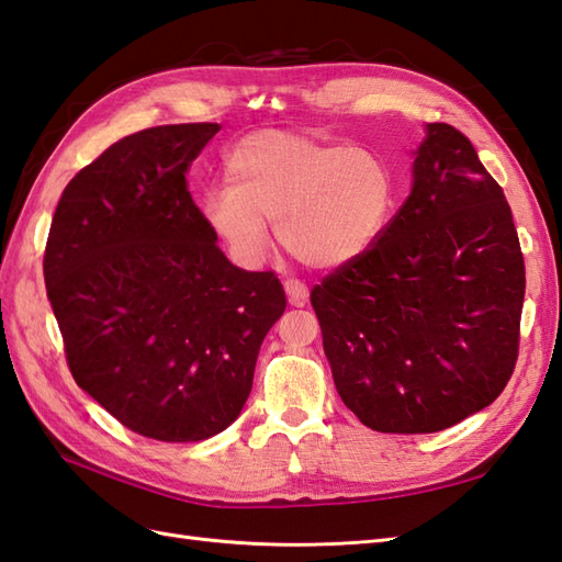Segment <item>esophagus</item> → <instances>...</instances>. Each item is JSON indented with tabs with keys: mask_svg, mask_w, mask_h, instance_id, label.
<instances>
[{
	"mask_svg": "<svg viewBox=\"0 0 562 562\" xmlns=\"http://www.w3.org/2000/svg\"><path fill=\"white\" fill-rule=\"evenodd\" d=\"M284 292H288V300L292 306H304L308 300V288L296 278H288L284 280Z\"/></svg>",
	"mask_w": 562,
	"mask_h": 562,
	"instance_id": "34e87169",
	"label": "esophagus"
}]
</instances>
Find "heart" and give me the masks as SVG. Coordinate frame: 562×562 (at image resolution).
Segmentation results:
<instances>
[{"label":"heart","mask_w":562,"mask_h":562,"mask_svg":"<svg viewBox=\"0 0 562 562\" xmlns=\"http://www.w3.org/2000/svg\"><path fill=\"white\" fill-rule=\"evenodd\" d=\"M224 173L202 214L241 262L266 254L274 222L280 246L302 266H345L376 241L396 200V176L379 154L288 130L246 135Z\"/></svg>","instance_id":"heart-1"}]
</instances>
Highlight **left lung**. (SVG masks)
I'll return each mask as SVG.
<instances>
[{
    "instance_id": "8db88e82",
    "label": "left lung",
    "mask_w": 562,
    "mask_h": 562,
    "mask_svg": "<svg viewBox=\"0 0 562 562\" xmlns=\"http://www.w3.org/2000/svg\"><path fill=\"white\" fill-rule=\"evenodd\" d=\"M524 288L503 188L469 137L429 123L401 210L312 290L342 403L396 435L483 411L515 372Z\"/></svg>"
}]
</instances>
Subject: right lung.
I'll return each mask as SVG.
<instances>
[{
    "mask_svg": "<svg viewBox=\"0 0 562 562\" xmlns=\"http://www.w3.org/2000/svg\"><path fill=\"white\" fill-rule=\"evenodd\" d=\"M217 123L117 139L71 178L43 272L77 384L117 423L159 441L229 427L262 338L288 306L272 270L232 266L186 176Z\"/></svg>",
    "mask_w": 562,
    "mask_h": 562,
    "instance_id": "right-lung-1",
    "label": "right lung"
}]
</instances>
